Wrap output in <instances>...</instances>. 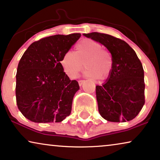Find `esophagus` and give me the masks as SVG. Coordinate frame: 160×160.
Returning <instances> with one entry per match:
<instances>
[{
    "label": "esophagus",
    "instance_id": "esophagus-1",
    "mask_svg": "<svg viewBox=\"0 0 160 160\" xmlns=\"http://www.w3.org/2000/svg\"><path fill=\"white\" fill-rule=\"evenodd\" d=\"M85 82L84 80H78V84H79V86H82L83 84V83Z\"/></svg>",
    "mask_w": 160,
    "mask_h": 160
}]
</instances>
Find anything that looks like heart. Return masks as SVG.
I'll list each match as a JSON object with an SVG mask.
<instances>
[{
	"instance_id": "b5f03b06",
	"label": "heart",
	"mask_w": 160,
	"mask_h": 160,
	"mask_svg": "<svg viewBox=\"0 0 160 160\" xmlns=\"http://www.w3.org/2000/svg\"><path fill=\"white\" fill-rule=\"evenodd\" d=\"M63 71L70 78H76L83 69L84 75L92 79L105 80L113 68V59L108 50L102 49L97 41L86 38L75 46L74 53L66 52L60 59Z\"/></svg>"
}]
</instances>
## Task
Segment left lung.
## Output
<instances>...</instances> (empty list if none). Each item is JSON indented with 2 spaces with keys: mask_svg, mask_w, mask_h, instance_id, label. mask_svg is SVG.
Returning <instances> with one entry per match:
<instances>
[{
  "mask_svg": "<svg viewBox=\"0 0 160 160\" xmlns=\"http://www.w3.org/2000/svg\"><path fill=\"white\" fill-rule=\"evenodd\" d=\"M84 36L104 45L113 59L106 82L96 86L100 114L109 122L133 119L145 103L144 71L136 53L128 43L111 35L94 32Z\"/></svg>",
  "mask_w": 160,
  "mask_h": 160,
  "instance_id": "obj_1",
  "label": "left lung"
}]
</instances>
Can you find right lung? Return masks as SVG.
I'll return each mask as SVG.
<instances>
[{
	"label": "right lung",
	"instance_id": "obj_1",
	"mask_svg": "<svg viewBox=\"0 0 160 160\" xmlns=\"http://www.w3.org/2000/svg\"><path fill=\"white\" fill-rule=\"evenodd\" d=\"M81 36L45 37L31 43L23 54L17 67L16 100L28 119L38 123L60 122L71 114L79 85L77 81L70 80L60 62Z\"/></svg>",
	"mask_w": 160,
	"mask_h": 160
}]
</instances>
